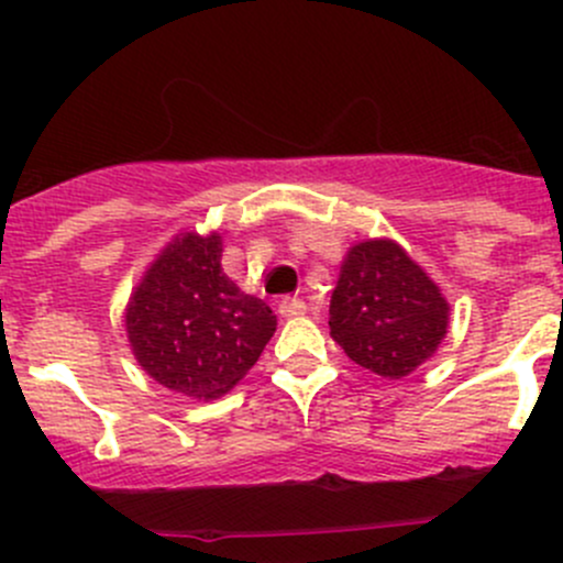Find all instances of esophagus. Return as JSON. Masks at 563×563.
Wrapping results in <instances>:
<instances>
[{
    "label": "esophagus",
    "instance_id": "obj_1",
    "mask_svg": "<svg viewBox=\"0 0 563 563\" xmlns=\"http://www.w3.org/2000/svg\"><path fill=\"white\" fill-rule=\"evenodd\" d=\"M305 313H308V305H305L299 297H286L280 302V316L283 318H297V316H305Z\"/></svg>",
    "mask_w": 563,
    "mask_h": 563
}]
</instances>
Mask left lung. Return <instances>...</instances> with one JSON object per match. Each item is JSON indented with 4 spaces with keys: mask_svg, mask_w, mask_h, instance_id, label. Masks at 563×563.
<instances>
[{
    "mask_svg": "<svg viewBox=\"0 0 563 563\" xmlns=\"http://www.w3.org/2000/svg\"><path fill=\"white\" fill-rule=\"evenodd\" d=\"M450 302L397 242L367 240L349 250L329 302V329L365 371L402 378L439 351Z\"/></svg>",
    "mask_w": 563,
    "mask_h": 563,
    "instance_id": "8db88e82",
    "label": "left lung"
}]
</instances>
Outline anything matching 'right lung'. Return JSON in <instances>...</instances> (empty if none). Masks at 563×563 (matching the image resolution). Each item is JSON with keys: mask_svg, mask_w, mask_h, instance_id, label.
<instances>
[{"mask_svg": "<svg viewBox=\"0 0 563 563\" xmlns=\"http://www.w3.org/2000/svg\"><path fill=\"white\" fill-rule=\"evenodd\" d=\"M220 234H179L146 269L124 310L130 349L166 389L214 400L242 382L277 316L220 266Z\"/></svg>", "mask_w": 563, "mask_h": 563, "instance_id": "obj_1", "label": "right lung"}]
</instances>
